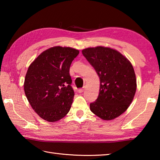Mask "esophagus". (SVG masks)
I'll use <instances>...</instances> for the list:
<instances>
[{
    "instance_id": "esophagus-1",
    "label": "esophagus",
    "mask_w": 160,
    "mask_h": 160,
    "mask_svg": "<svg viewBox=\"0 0 160 160\" xmlns=\"http://www.w3.org/2000/svg\"><path fill=\"white\" fill-rule=\"evenodd\" d=\"M84 89H85V87H84L83 88H82V89H78V92H79V93H82L83 91H84Z\"/></svg>"
}]
</instances>
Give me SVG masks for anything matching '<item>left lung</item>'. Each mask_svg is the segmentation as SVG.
I'll return each mask as SVG.
<instances>
[{
  "label": "left lung",
  "mask_w": 160,
  "mask_h": 160,
  "mask_svg": "<svg viewBox=\"0 0 160 160\" xmlns=\"http://www.w3.org/2000/svg\"><path fill=\"white\" fill-rule=\"evenodd\" d=\"M100 80L97 100L90 104L91 112L104 120L120 116L132 102L137 89L131 63L117 50L98 46L82 51Z\"/></svg>",
  "instance_id": "1"
}]
</instances>
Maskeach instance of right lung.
<instances>
[{
	"label": "right lung",
	"mask_w": 160,
	"mask_h": 160,
	"mask_svg": "<svg viewBox=\"0 0 160 160\" xmlns=\"http://www.w3.org/2000/svg\"><path fill=\"white\" fill-rule=\"evenodd\" d=\"M78 53L71 47H51L29 65L24 90L32 108L43 120L56 122L69 111L74 97L69 69Z\"/></svg>",
	"instance_id": "obj_1"
}]
</instances>
